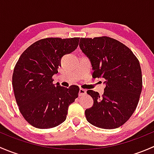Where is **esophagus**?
<instances>
[{
  "mask_svg": "<svg viewBox=\"0 0 154 154\" xmlns=\"http://www.w3.org/2000/svg\"><path fill=\"white\" fill-rule=\"evenodd\" d=\"M86 94V90L84 89V88H80L79 90V95L82 96V95H84V94Z\"/></svg>",
  "mask_w": 154,
  "mask_h": 154,
  "instance_id": "1",
  "label": "esophagus"
}]
</instances>
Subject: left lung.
I'll list each match as a JSON object with an SVG mask.
<instances>
[{"instance_id": "8db88e82", "label": "left lung", "mask_w": 154, "mask_h": 154, "mask_svg": "<svg viewBox=\"0 0 154 154\" xmlns=\"http://www.w3.org/2000/svg\"><path fill=\"white\" fill-rule=\"evenodd\" d=\"M80 50L91 63L93 77L104 78V92L88 90L94 100L85 111L91 125L103 129H116L128 120L136 109L142 88L139 60L131 50L106 36L80 38Z\"/></svg>"}]
</instances>
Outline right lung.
I'll use <instances>...</instances> for the list:
<instances>
[{
	"label": "right lung",
	"instance_id": "add662e5",
	"mask_svg": "<svg viewBox=\"0 0 154 154\" xmlns=\"http://www.w3.org/2000/svg\"><path fill=\"white\" fill-rule=\"evenodd\" d=\"M80 38H47L23 52L12 74V86L23 117L33 127L48 129L65 122L68 106L78 97L79 87L54 84L52 77L64 55L75 51Z\"/></svg>",
	"mask_w": 154,
	"mask_h": 154
}]
</instances>
